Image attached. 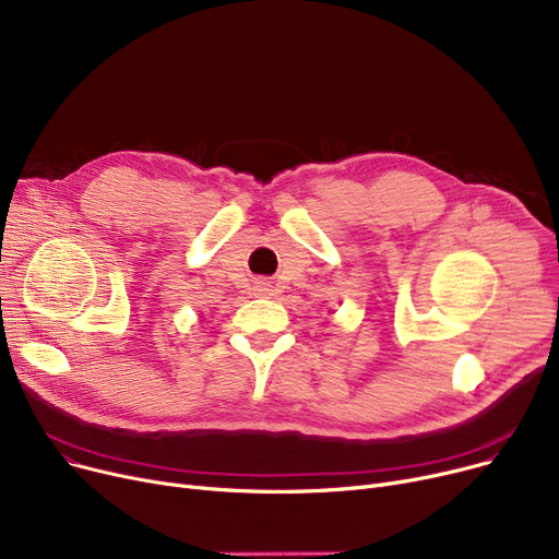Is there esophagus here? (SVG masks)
Returning <instances> with one entry per match:
<instances>
[{"label": "esophagus", "mask_w": 559, "mask_h": 559, "mask_svg": "<svg viewBox=\"0 0 559 559\" xmlns=\"http://www.w3.org/2000/svg\"><path fill=\"white\" fill-rule=\"evenodd\" d=\"M258 293L260 295H270V283H258Z\"/></svg>", "instance_id": "esophagus-1"}]
</instances>
